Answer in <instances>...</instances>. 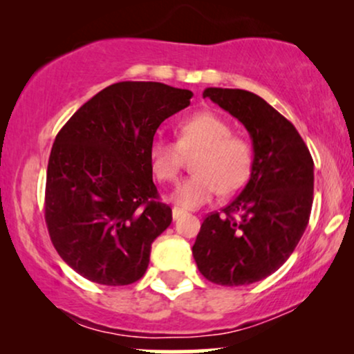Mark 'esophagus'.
<instances>
[{"instance_id": "esophagus-1", "label": "esophagus", "mask_w": 354, "mask_h": 354, "mask_svg": "<svg viewBox=\"0 0 354 354\" xmlns=\"http://www.w3.org/2000/svg\"><path fill=\"white\" fill-rule=\"evenodd\" d=\"M183 214H185V211H183V209H180V208H173V218H174V219H178L180 216H183Z\"/></svg>"}]
</instances>
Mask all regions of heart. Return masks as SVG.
I'll use <instances>...</instances> for the list:
<instances>
[{
	"mask_svg": "<svg viewBox=\"0 0 354 354\" xmlns=\"http://www.w3.org/2000/svg\"><path fill=\"white\" fill-rule=\"evenodd\" d=\"M231 126L211 111L194 113L178 126V143L158 138L149 146V163L160 181H174L185 154L198 153L193 176L186 178L173 193L183 208H198L221 191L231 194L245 186L253 166V148L245 138L231 135Z\"/></svg>",
	"mask_w": 354,
	"mask_h": 354,
	"instance_id": "b5f03b06",
	"label": "heart"
}]
</instances>
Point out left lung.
<instances>
[{"mask_svg": "<svg viewBox=\"0 0 354 354\" xmlns=\"http://www.w3.org/2000/svg\"><path fill=\"white\" fill-rule=\"evenodd\" d=\"M203 98L245 124L254 158L241 193L203 221L194 261L211 283L251 284L274 273L301 239L311 214L315 165L293 123L254 93L206 88Z\"/></svg>", "mask_w": 354, "mask_h": 354, "instance_id": "8db88e82", "label": "left lung"}]
</instances>
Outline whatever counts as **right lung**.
<instances>
[{"label":"right lung","instance_id":"obj_1","mask_svg":"<svg viewBox=\"0 0 354 354\" xmlns=\"http://www.w3.org/2000/svg\"><path fill=\"white\" fill-rule=\"evenodd\" d=\"M189 89L121 81L101 89L59 129L46 173L44 219L68 266L93 283L143 278L151 243L171 225L153 183L149 146Z\"/></svg>","mask_w":354,"mask_h":354}]
</instances>
